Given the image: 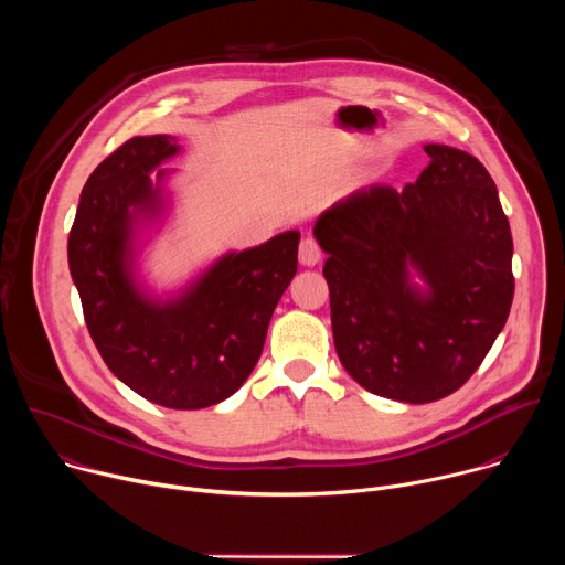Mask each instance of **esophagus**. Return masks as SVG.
<instances>
[{"instance_id": "esophagus-1", "label": "esophagus", "mask_w": 565, "mask_h": 565, "mask_svg": "<svg viewBox=\"0 0 565 565\" xmlns=\"http://www.w3.org/2000/svg\"><path fill=\"white\" fill-rule=\"evenodd\" d=\"M319 262H321V250H319V246H317V241H315L312 236L301 238V244H299V264L312 268V266H317Z\"/></svg>"}]
</instances>
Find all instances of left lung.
Wrapping results in <instances>:
<instances>
[{
    "mask_svg": "<svg viewBox=\"0 0 565 565\" xmlns=\"http://www.w3.org/2000/svg\"><path fill=\"white\" fill-rule=\"evenodd\" d=\"M429 166L397 192L375 183L315 221L340 362L366 391L425 405L458 391L503 331L512 232L480 160L425 145Z\"/></svg>",
    "mask_w": 565,
    "mask_h": 565,
    "instance_id": "left-lung-1",
    "label": "left lung"
}]
</instances>
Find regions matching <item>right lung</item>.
I'll list each match as a JSON object with an SVG mask.
<instances>
[{"mask_svg":"<svg viewBox=\"0 0 565 565\" xmlns=\"http://www.w3.org/2000/svg\"><path fill=\"white\" fill-rule=\"evenodd\" d=\"M174 136H136L94 170L68 234V270L109 371L168 409H205L238 391L262 358L270 317L297 273L299 232L230 250L183 286L156 292L142 253L172 214L163 168Z\"/></svg>","mask_w":565,"mask_h":565,"instance_id":"1","label":"right lung"}]
</instances>
